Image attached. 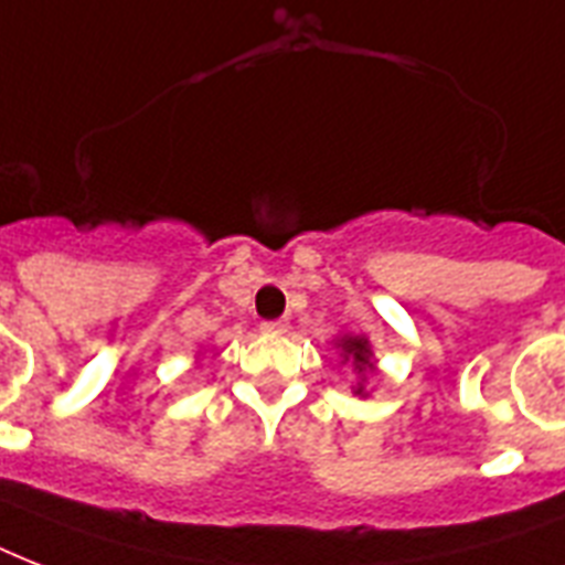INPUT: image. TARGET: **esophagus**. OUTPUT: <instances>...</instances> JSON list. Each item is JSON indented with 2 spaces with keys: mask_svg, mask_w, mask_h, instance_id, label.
<instances>
[{
  "mask_svg": "<svg viewBox=\"0 0 565 565\" xmlns=\"http://www.w3.org/2000/svg\"><path fill=\"white\" fill-rule=\"evenodd\" d=\"M262 332H268V335L286 332V321H265V323H262Z\"/></svg>",
  "mask_w": 565,
  "mask_h": 565,
  "instance_id": "obj_1",
  "label": "esophagus"
}]
</instances>
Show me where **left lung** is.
<instances>
[{"instance_id":"1","label":"left lung","mask_w":565,"mask_h":565,"mask_svg":"<svg viewBox=\"0 0 565 565\" xmlns=\"http://www.w3.org/2000/svg\"><path fill=\"white\" fill-rule=\"evenodd\" d=\"M335 351L342 356V362H351L353 374H356V386H353V395L369 397V377L377 371V360H374V351H371L369 335H360V332H339L335 339Z\"/></svg>"}]
</instances>
